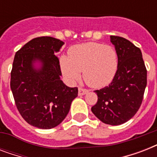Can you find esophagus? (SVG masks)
I'll return each mask as SVG.
<instances>
[{"instance_id":"34e87169","label":"esophagus","mask_w":157,"mask_h":157,"mask_svg":"<svg viewBox=\"0 0 157 157\" xmlns=\"http://www.w3.org/2000/svg\"><path fill=\"white\" fill-rule=\"evenodd\" d=\"M88 92H89V90H86V89L81 88V87H80V88L78 89V94L80 96L85 95V94H86L88 93Z\"/></svg>"}]
</instances>
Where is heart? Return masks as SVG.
<instances>
[{"label": "heart", "mask_w": 157, "mask_h": 157, "mask_svg": "<svg viewBox=\"0 0 157 157\" xmlns=\"http://www.w3.org/2000/svg\"><path fill=\"white\" fill-rule=\"evenodd\" d=\"M60 67L70 83L83 78L93 88L109 85L118 70V54L113 46L101 43L88 42L75 45L69 50L68 58H60Z\"/></svg>", "instance_id": "b5f03b06"}]
</instances>
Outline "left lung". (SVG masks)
<instances>
[{"label": "left lung", "mask_w": 157, "mask_h": 157, "mask_svg": "<svg viewBox=\"0 0 157 157\" xmlns=\"http://www.w3.org/2000/svg\"><path fill=\"white\" fill-rule=\"evenodd\" d=\"M118 54V70L108 86L94 90L98 102L91 111L101 121L118 125L139 111L147 86V69L139 48L121 36H111Z\"/></svg>", "instance_id": "left-lung-1"}]
</instances>
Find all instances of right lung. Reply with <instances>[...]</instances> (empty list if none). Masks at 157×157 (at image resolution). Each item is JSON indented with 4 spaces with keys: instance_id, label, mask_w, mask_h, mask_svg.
I'll list each match as a JSON object with an SVG mask.
<instances>
[{
    "instance_id": "obj_1",
    "label": "right lung",
    "mask_w": 157,
    "mask_h": 157,
    "mask_svg": "<svg viewBox=\"0 0 157 157\" xmlns=\"http://www.w3.org/2000/svg\"><path fill=\"white\" fill-rule=\"evenodd\" d=\"M64 43L51 36L34 38L18 50L10 73V88L18 111L28 124L39 129L59 125L77 97L78 88L61 81L59 52ZM39 61L40 69L33 63Z\"/></svg>"
}]
</instances>
